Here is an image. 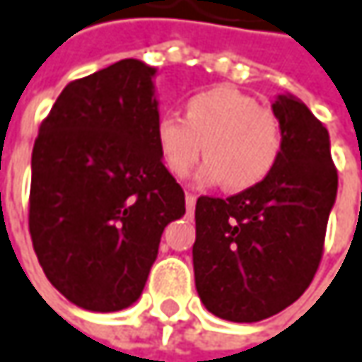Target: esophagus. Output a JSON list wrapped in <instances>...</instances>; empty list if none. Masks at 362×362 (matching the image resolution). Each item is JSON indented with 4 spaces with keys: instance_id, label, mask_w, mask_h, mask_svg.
Segmentation results:
<instances>
[{
    "instance_id": "1",
    "label": "esophagus",
    "mask_w": 362,
    "mask_h": 362,
    "mask_svg": "<svg viewBox=\"0 0 362 362\" xmlns=\"http://www.w3.org/2000/svg\"><path fill=\"white\" fill-rule=\"evenodd\" d=\"M194 207H197V197H194V194H186V211L192 214Z\"/></svg>"
}]
</instances>
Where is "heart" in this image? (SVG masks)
I'll list each match as a JSON object with an SVG mask.
<instances>
[{
  "mask_svg": "<svg viewBox=\"0 0 362 362\" xmlns=\"http://www.w3.org/2000/svg\"><path fill=\"white\" fill-rule=\"evenodd\" d=\"M153 139L170 174L184 178L205 151L209 159L194 180L205 186L226 180L230 190H247L265 180L281 151L276 115L234 86L192 95L184 103V119L157 117Z\"/></svg>",
  "mask_w": 362,
  "mask_h": 362,
  "instance_id": "obj_1",
  "label": "heart"
}]
</instances>
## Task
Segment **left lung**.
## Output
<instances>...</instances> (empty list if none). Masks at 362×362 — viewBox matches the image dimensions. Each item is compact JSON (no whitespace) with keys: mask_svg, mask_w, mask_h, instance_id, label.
<instances>
[{"mask_svg":"<svg viewBox=\"0 0 362 362\" xmlns=\"http://www.w3.org/2000/svg\"><path fill=\"white\" fill-rule=\"evenodd\" d=\"M272 112L281 132L272 174L230 199L199 197L194 209L199 298L234 323L267 319L309 288L338 192L327 128L290 93Z\"/></svg>","mask_w":362,"mask_h":362,"instance_id":"left-lung-1","label":"left lung"}]
</instances>
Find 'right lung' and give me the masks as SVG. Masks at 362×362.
I'll list each match as a JSON object with an SVG mask.
<instances>
[{"label": "right lung", "mask_w": 362, "mask_h": 362, "mask_svg": "<svg viewBox=\"0 0 362 362\" xmlns=\"http://www.w3.org/2000/svg\"><path fill=\"white\" fill-rule=\"evenodd\" d=\"M155 74L119 59L70 83L35 141L33 247L51 286L86 311L134 305L165 226L186 214L153 139Z\"/></svg>", "instance_id": "right-lung-1"}]
</instances>
